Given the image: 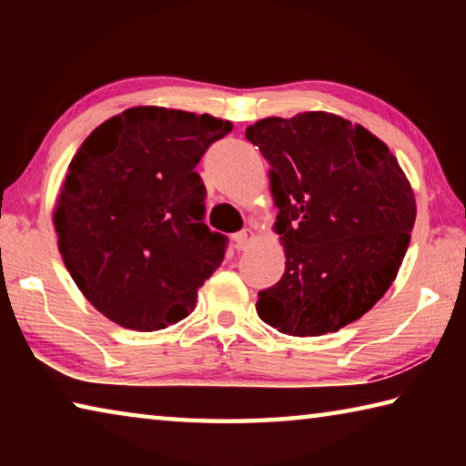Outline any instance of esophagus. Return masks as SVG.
Listing matches in <instances>:
<instances>
[{
	"instance_id": "esophagus-1",
	"label": "esophagus",
	"mask_w": 466,
	"mask_h": 466,
	"mask_svg": "<svg viewBox=\"0 0 466 466\" xmlns=\"http://www.w3.org/2000/svg\"><path fill=\"white\" fill-rule=\"evenodd\" d=\"M234 240H236V248L238 250H247L252 242H255V232L250 230V228H244L238 234H234Z\"/></svg>"
}]
</instances>
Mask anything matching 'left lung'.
Instances as JSON below:
<instances>
[{"mask_svg": "<svg viewBox=\"0 0 466 466\" xmlns=\"http://www.w3.org/2000/svg\"><path fill=\"white\" fill-rule=\"evenodd\" d=\"M247 139L271 167L286 252L281 279L258 291V317L294 337L335 333L397 278L417 214L411 183L384 141L325 110L267 116Z\"/></svg>", "mask_w": 466, "mask_h": 466, "instance_id": "obj_1", "label": "left lung"}]
</instances>
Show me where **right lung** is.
<instances>
[{"label": "right lung", "instance_id": "add662e5", "mask_svg": "<svg viewBox=\"0 0 466 466\" xmlns=\"http://www.w3.org/2000/svg\"><path fill=\"white\" fill-rule=\"evenodd\" d=\"M232 123L133 106L98 125L69 162L53 224L84 298L123 329H167L195 309L224 258L203 224L201 156Z\"/></svg>", "mask_w": 466, "mask_h": 466}]
</instances>
